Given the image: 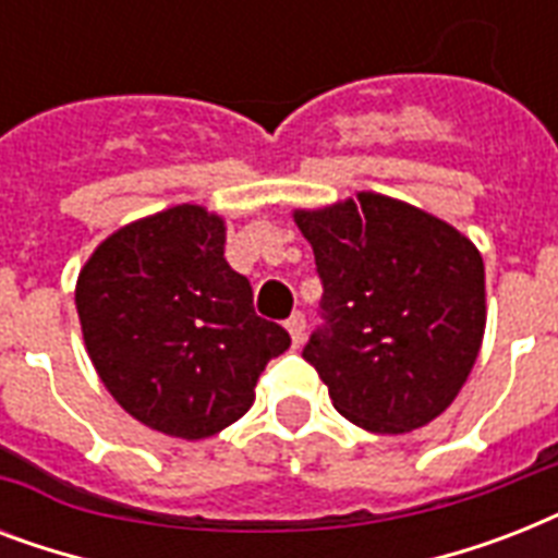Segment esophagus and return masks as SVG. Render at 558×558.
Listing matches in <instances>:
<instances>
[{"instance_id":"obj_1","label":"esophagus","mask_w":558,"mask_h":558,"mask_svg":"<svg viewBox=\"0 0 558 558\" xmlns=\"http://www.w3.org/2000/svg\"><path fill=\"white\" fill-rule=\"evenodd\" d=\"M287 330H289V336H292V344H295V348H301V344H304V339H306V318H304V315H301V313L292 315V318L287 322Z\"/></svg>"}]
</instances>
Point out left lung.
I'll use <instances>...</instances> for the list:
<instances>
[{
    "instance_id": "1",
    "label": "left lung",
    "mask_w": 558,
    "mask_h": 558,
    "mask_svg": "<svg viewBox=\"0 0 558 558\" xmlns=\"http://www.w3.org/2000/svg\"><path fill=\"white\" fill-rule=\"evenodd\" d=\"M322 278L304 359L341 416L405 434L451 405L486 327L484 260L449 222L381 193L295 210Z\"/></svg>"
}]
</instances>
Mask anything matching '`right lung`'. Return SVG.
<instances>
[{"label": "right lung", "instance_id": "obj_1", "mask_svg": "<svg viewBox=\"0 0 558 558\" xmlns=\"http://www.w3.org/2000/svg\"><path fill=\"white\" fill-rule=\"evenodd\" d=\"M74 304L118 405L182 440L236 423L263 367L292 344L254 313L252 283L226 260V222L202 205L118 228L81 269Z\"/></svg>", "mask_w": 558, "mask_h": 558}]
</instances>
